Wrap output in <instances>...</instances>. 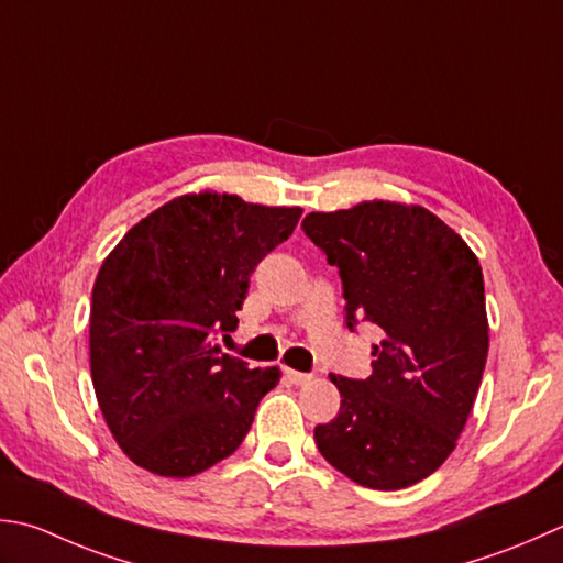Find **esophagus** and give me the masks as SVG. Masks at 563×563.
I'll list each match as a JSON object with an SVG mask.
<instances>
[{"label":"esophagus","instance_id":"obj_1","mask_svg":"<svg viewBox=\"0 0 563 563\" xmlns=\"http://www.w3.org/2000/svg\"><path fill=\"white\" fill-rule=\"evenodd\" d=\"M285 376H288L295 385H305V383H310L314 378L312 373H300V371H292V368H285Z\"/></svg>","mask_w":563,"mask_h":563}]
</instances>
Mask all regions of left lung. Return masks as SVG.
Segmentation results:
<instances>
[{
	"label": "left lung",
	"mask_w": 563,
	"mask_h": 563,
	"mask_svg": "<svg viewBox=\"0 0 563 563\" xmlns=\"http://www.w3.org/2000/svg\"><path fill=\"white\" fill-rule=\"evenodd\" d=\"M305 234L344 283L346 327L371 322L366 380L332 376L341 407L314 427L319 454L358 486L400 490L444 464L476 402L488 314L476 253L420 205L310 212Z\"/></svg>",
	"instance_id": "1"
}]
</instances>
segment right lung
Segmentation results:
<instances>
[{
  "instance_id": "right-lung-1",
  "label": "right lung",
  "mask_w": 563,
  "mask_h": 563,
  "mask_svg": "<svg viewBox=\"0 0 563 563\" xmlns=\"http://www.w3.org/2000/svg\"><path fill=\"white\" fill-rule=\"evenodd\" d=\"M300 207L202 190L165 202L102 261L90 302V371L121 451L165 478L234 454L280 368H249L212 344L234 332L258 261L292 234Z\"/></svg>"
}]
</instances>
